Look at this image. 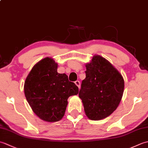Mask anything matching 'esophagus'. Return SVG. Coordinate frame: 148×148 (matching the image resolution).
Here are the masks:
<instances>
[{
    "label": "esophagus",
    "instance_id": "34e87169",
    "mask_svg": "<svg viewBox=\"0 0 148 148\" xmlns=\"http://www.w3.org/2000/svg\"><path fill=\"white\" fill-rule=\"evenodd\" d=\"M75 84H76V85L80 89V88H81V83H80V81H75Z\"/></svg>",
    "mask_w": 148,
    "mask_h": 148
}]
</instances>
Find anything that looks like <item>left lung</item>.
I'll use <instances>...</instances> for the list:
<instances>
[{"mask_svg": "<svg viewBox=\"0 0 148 148\" xmlns=\"http://www.w3.org/2000/svg\"><path fill=\"white\" fill-rule=\"evenodd\" d=\"M86 78L79 92L86 116L100 120L117 109L124 92V79L108 60L95 55L85 65Z\"/></svg>", "mask_w": 148, "mask_h": 148, "instance_id": "1", "label": "left lung"}]
</instances>
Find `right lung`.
Masks as SVG:
<instances>
[{"instance_id":"right-lung-1","label":"right lung","mask_w":148,"mask_h":148,"mask_svg":"<svg viewBox=\"0 0 148 148\" xmlns=\"http://www.w3.org/2000/svg\"><path fill=\"white\" fill-rule=\"evenodd\" d=\"M58 64L51 57L40 60L32 67L24 84V93L33 112L48 122L64 117L70 96L76 95L78 87L65 74L57 72Z\"/></svg>"}]
</instances>
